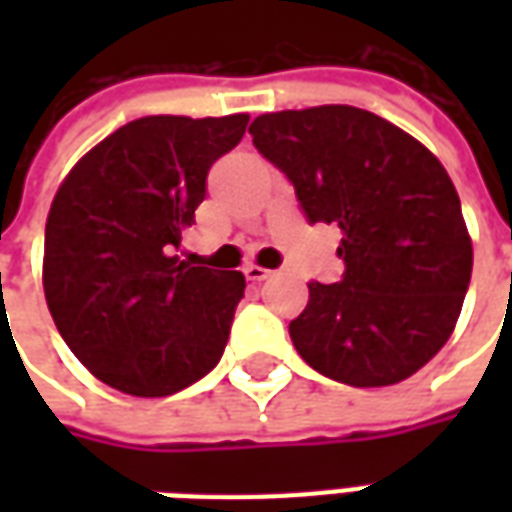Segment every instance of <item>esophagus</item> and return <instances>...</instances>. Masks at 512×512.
<instances>
[{"label":"esophagus","instance_id":"1","mask_svg":"<svg viewBox=\"0 0 512 512\" xmlns=\"http://www.w3.org/2000/svg\"><path fill=\"white\" fill-rule=\"evenodd\" d=\"M244 274L249 282H266V279L271 277L274 271H268V268H263V266H246Z\"/></svg>","mask_w":512,"mask_h":512}]
</instances>
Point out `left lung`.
<instances>
[{"mask_svg": "<svg viewBox=\"0 0 512 512\" xmlns=\"http://www.w3.org/2000/svg\"><path fill=\"white\" fill-rule=\"evenodd\" d=\"M252 142L285 172L307 222L337 224L340 282H310L290 340L321 376L389 386L450 340L472 241L447 169L384 117L329 104L260 115Z\"/></svg>", "mask_w": 512, "mask_h": 512, "instance_id": "8db88e82", "label": "left lung"}]
</instances>
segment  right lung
Segmentation results:
<instances>
[{"label": "right lung", "mask_w": 512, "mask_h": 512, "mask_svg": "<svg viewBox=\"0 0 512 512\" xmlns=\"http://www.w3.org/2000/svg\"><path fill=\"white\" fill-rule=\"evenodd\" d=\"M249 115L139 117L95 145L51 202L46 304L95 378L167 397L222 359L246 279L172 255L205 200V178Z\"/></svg>", "instance_id": "add662e5"}]
</instances>
